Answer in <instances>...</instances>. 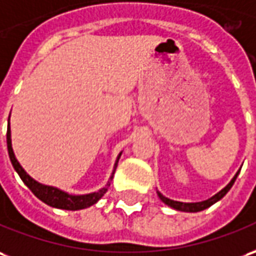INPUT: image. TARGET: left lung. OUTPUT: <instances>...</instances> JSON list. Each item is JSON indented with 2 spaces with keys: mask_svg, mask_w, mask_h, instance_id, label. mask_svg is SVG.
<instances>
[{
  "mask_svg": "<svg viewBox=\"0 0 256 256\" xmlns=\"http://www.w3.org/2000/svg\"><path fill=\"white\" fill-rule=\"evenodd\" d=\"M237 176H238V172L236 173V176H234L233 178H232V182L223 188V190H220L218 194H215L214 196H210L209 200H206V201H201V202H178V201H173V200H169V198H166L165 196H162L160 192L158 191V196L162 200V202H165L166 205H169L170 208H174L176 210H182V212H200V210H204V209L209 208L210 205H214L215 202H218L219 200H222L223 196L228 194V191L232 188V186L234 184V182H236V178H237Z\"/></svg>",
  "mask_w": 256,
  "mask_h": 256,
  "instance_id": "1",
  "label": "left lung"
}]
</instances>
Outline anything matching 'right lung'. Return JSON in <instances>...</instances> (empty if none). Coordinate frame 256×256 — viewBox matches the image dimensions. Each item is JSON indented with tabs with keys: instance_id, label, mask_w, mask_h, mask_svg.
<instances>
[{
	"instance_id": "add662e5",
	"label": "right lung",
	"mask_w": 256,
	"mask_h": 256,
	"mask_svg": "<svg viewBox=\"0 0 256 256\" xmlns=\"http://www.w3.org/2000/svg\"><path fill=\"white\" fill-rule=\"evenodd\" d=\"M6 144H8V154H10V162L15 168V170L18 172V174L20 176V178L23 180V183L28 186V188L32 190V192L34 194L38 200H41L44 204H47L52 208H60V209H66V210H78V209H84L88 208L91 205L97 202L98 200L106 192L108 187L110 186V180L114 178V173H115L116 166H118V160L120 158L122 154H119V156L116 159L115 169L112 172V176H110V180L106 183V186L98 190L97 192H91V194H86V196H70L65 191L60 190V188H55V187H51V186H44V184L36 182L34 178H32L28 176V173L24 172L20 164L18 162V159L15 158V154H14V150H12V144H10V124H8V130H6Z\"/></svg>"
}]
</instances>
